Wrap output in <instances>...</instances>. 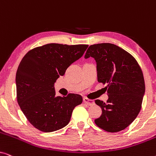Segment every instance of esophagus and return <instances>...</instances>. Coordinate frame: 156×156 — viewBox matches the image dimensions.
<instances>
[{
	"label": "esophagus",
	"instance_id": "obj_1",
	"mask_svg": "<svg viewBox=\"0 0 156 156\" xmlns=\"http://www.w3.org/2000/svg\"><path fill=\"white\" fill-rule=\"evenodd\" d=\"M83 101H84L85 104H87V105H89V106H92L94 104V100L89 99H87V97L83 98Z\"/></svg>",
	"mask_w": 156,
	"mask_h": 156
}]
</instances>
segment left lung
Returning a JSON list of instances; mask_svg holds the SVG:
<instances>
[{
    "label": "left lung",
    "mask_w": 156,
    "mask_h": 156,
    "mask_svg": "<svg viewBox=\"0 0 156 156\" xmlns=\"http://www.w3.org/2000/svg\"><path fill=\"white\" fill-rule=\"evenodd\" d=\"M94 58L98 82L106 84V103L97 99L102 114L95 119L97 126L115 133L125 129L139 114L145 94L142 70L135 58L116 44L100 43L89 46L84 58Z\"/></svg>",
    "instance_id": "obj_1"
}]
</instances>
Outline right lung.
<instances>
[{"mask_svg": "<svg viewBox=\"0 0 156 156\" xmlns=\"http://www.w3.org/2000/svg\"><path fill=\"white\" fill-rule=\"evenodd\" d=\"M87 44L50 43L30 50L16 72L17 100L34 127L43 132L61 129L69 123L82 97L76 94L56 97L55 83L72 63L82 57Z\"/></svg>", "mask_w": 156, "mask_h": 156, "instance_id": "add662e5", "label": "right lung"}]
</instances>
